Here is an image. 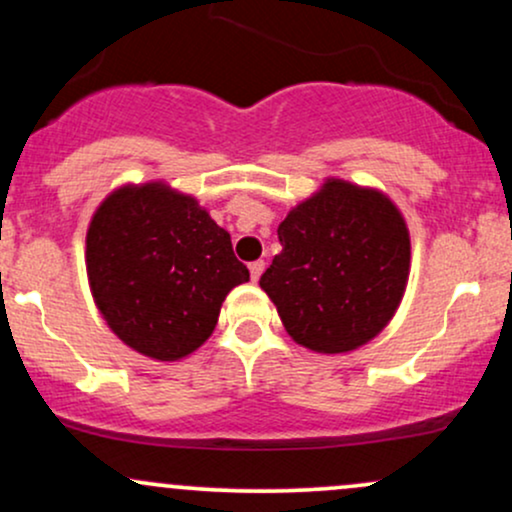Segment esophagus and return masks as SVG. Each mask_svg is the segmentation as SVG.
Masks as SVG:
<instances>
[{"mask_svg":"<svg viewBox=\"0 0 512 512\" xmlns=\"http://www.w3.org/2000/svg\"><path fill=\"white\" fill-rule=\"evenodd\" d=\"M264 272V260H257V262H250V276L252 281H257Z\"/></svg>","mask_w":512,"mask_h":512,"instance_id":"obj_1","label":"esophagus"}]
</instances>
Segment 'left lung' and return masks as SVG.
Returning a JSON list of instances; mask_svg holds the SVG:
<instances>
[{"label": "left lung", "instance_id": "left-lung-1", "mask_svg": "<svg viewBox=\"0 0 512 512\" xmlns=\"http://www.w3.org/2000/svg\"><path fill=\"white\" fill-rule=\"evenodd\" d=\"M281 252L262 274L293 342L344 354L383 332L402 301L411 245L392 199L339 178L279 223Z\"/></svg>", "mask_w": 512, "mask_h": 512}]
</instances>
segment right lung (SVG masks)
Wrapping results in <instances>:
<instances>
[{
	"label": "right lung",
	"instance_id": "obj_1",
	"mask_svg": "<svg viewBox=\"0 0 512 512\" xmlns=\"http://www.w3.org/2000/svg\"><path fill=\"white\" fill-rule=\"evenodd\" d=\"M93 301L129 349L178 361L219 322L228 291L250 281L228 231L166 182L110 192L86 233Z\"/></svg>",
	"mask_w": 512,
	"mask_h": 512
}]
</instances>
